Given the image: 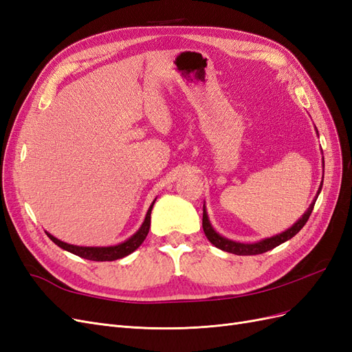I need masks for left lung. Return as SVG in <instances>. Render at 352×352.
Masks as SVG:
<instances>
[{
	"mask_svg": "<svg viewBox=\"0 0 352 352\" xmlns=\"http://www.w3.org/2000/svg\"><path fill=\"white\" fill-rule=\"evenodd\" d=\"M323 167H324V162H323ZM322 185L323 184H320V188H318V190H317L316 198L313 199V202L310 204V207H308V210L304 212L302 217L298 220L295 225H292V228H289L287 230L279 233V235H276V236L265 238V239H263L260 242H254V243H242V242H235V241H230L228 238H223L221 235H219V233L214 229H212L211 223L208 220L206 206L202 207V229H204V233H206L207 239L212 245H214V247L220 248L221 251L232 252V254H236V255H257V254L267 252V251L273 250L274 247H278V245L286 242L287 239L294 238L296 233L304 228L307 220L310 219V214H311V211H313L314 204H316V199H317L318 194H320V190H322Z\"/></svg>",
	"mask_w": 352,
	"mask_h": 352,
	"instance_id": "1",
	"label": "left lung"
}]
</instances>
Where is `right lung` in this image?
Segmentation results:
<instances>
[{
  "mask_svg": "<svg viewBox=\"0 0 352 352\" xmlns=\"http://www.w3.org/2000/svg\"><path fill=\"white\" fill-rule=\"evenodd\" d=\"M154 202H155V199L153 201V204L150 206V208H148L145 220L141 225V228L138 229L135 235H132L129 239L119 243V245H113V247H78V245H70V243H66V242H63V241L54 238L48 232H47V236L56 245H58L60 248L66 250V251H69L74 255H79V257H82V258H87V260H91V261H114V260H119V258L126 257V255L132 254L146 238L148 232H150L151 210H153Z\"/></svg>",
  "mask_w": 352,
  "mask_h": 352,
  "instance_id": "right-lung-1",
  "label": "right lung"
}]
</instances>
